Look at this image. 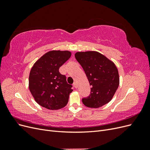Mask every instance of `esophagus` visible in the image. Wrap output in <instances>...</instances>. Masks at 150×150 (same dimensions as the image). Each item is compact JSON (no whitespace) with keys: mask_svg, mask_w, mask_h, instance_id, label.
<instances>
[{"mask_svg":"<svg viewBox=\"0 0 150 150\" xmlns=\"http://www.w3.org/2000/svg\"><path fill=\"white\" fill-rule=\"evenodd\" d=\"M73 86H74V87L75 88H78V84H77V83H76V82H74V83H73Z\"/></svg>","mask_w":150,"mask_h":150,"instance_id":"34e87169","label":"esophagus"}]
</instances>
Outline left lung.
<instances>
[{"instance_id": "left-lung-1", "label": "left lung", "mask_w": 150, "mask_h": 150, "mask_svg": "<svg viewBox=\"0 0 150 150\" xmlns=\"http://www.w3.org/2000/svg\"><path fill=\"white\" fill-rule=\"evenodd\" d=\"M76 60L83 68L91 88L89 96L82 99L86 106L100 108L110 102L120 84L115 63L97 51L77 52Z\"/></svg>"}]
</instances>
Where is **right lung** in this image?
Listing matches in <instances>:
<instances>
[{
    "label": "right lung",
    "mask_w": 150,
    "mask_h": 150,
    "mask_svg": "<svg viewBox=\"0 0 150 150\" xmlns=\"http://www.w3.org/2000/svg\"><path fill=\"white\" fill-rule=\"evenodd\" d=\"M71 56L69 51L53 50L44 54L31 68L29 88L35 101L50 110H59L66 106L72 85L59 69Z\"/></svg>",
    "instance_id": "add662e5"
}]
</instances>
